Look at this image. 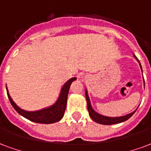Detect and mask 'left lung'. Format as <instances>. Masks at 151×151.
Masks as SVG:
<instances>
[{
	"label": "left lung",
	"instance_id": "obj_1",
	"mask_svg": "<svg viewBox=\"0 0 151 151\" xmlns=\"http://www.w3.org/2000/svg\"><path fill=\"white\" fill-rule=\"evenodd\" d=\"M134 57L136 58L135 56ZM137 59V58H136ZM138 60V59H137ZM139 61V60H138ZM140 68L142 69V67H141V65H140ZM143 81H144V79H143ZM145 86V83H144ZM86 102H87V109H88L89 112V115L91 116L92 120L97 122V123L101 124H105V125H110V124H119L121 123V122H124L125 120H128L129 118L132 116L135 113V112L136 110H135L132 113H129V114H127L125 116H118V117H109V116H106L101 115L99 113H96L95 111L93 109L91 106V101H90V99H89L88 94H87V91L86 90Z\"/></svg>",
	"mask_w": 151,
	"mask_h": 151
}]
</instances>
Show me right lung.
Segmentation results:
<instances>
[{
    "label": "right lung",
    "mask_w": 151,
    "mask_h": 151,
    "mask_svg": "<svg viewBox=\"0 0 151 151\" xmlns=\"http://www.w3.org/2000/svg\"><path fill=\"white\" fill-rule=\"evenodd\" d=\"M76 78H72L68 81H67L65 83L61 88L59 98L57 101L55 102L52 106L48 107V108L43 109L38 111H33V112H29V111L23 110L22 109L16 106V104L12 101V99L10 97L8 91V88L6 87L7 94L12 106L16 109V111L19 114L23 116V117L27 118L31 121L35 122V123L39 124H52L55 123L61 120L63 116L65 114V109H66V105H67V99L68 91L71 84L74 80H76Z\"/></svg>",
    "instance_id": "add662e5"
}]
</instances>
